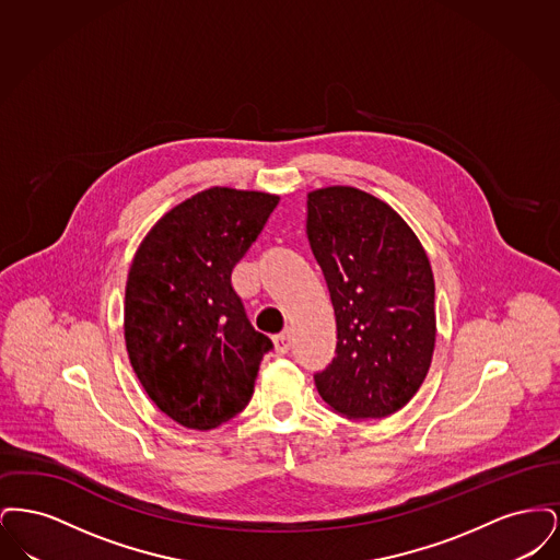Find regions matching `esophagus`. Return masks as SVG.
Masks as SVG:
<instances>
[{
    "label": "esophagus",
    "instance_id": "34e87169",
    "mask_svg": "<svg viewBox=\"0 0 560 560\" xmlns=\"http://www.w3.org/2000/svg\"><path fill=\"white\" fill-rule=\"evenodd\" d=\"M272 345H275V352H277V354H285V352L292 348V331H290V329L281 331L279 336L272 338Z\"/></svg>",
    "mask_w": 560,
    "mask_h": 560
}]
</instances>
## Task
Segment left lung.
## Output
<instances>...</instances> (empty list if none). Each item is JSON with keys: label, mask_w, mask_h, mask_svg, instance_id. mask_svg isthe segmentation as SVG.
Listing matches in <instances>:
<instances>
[{"label": "left lung", "mask_w": 560, "mask_h": 560, "mask_svg": "<svg viewBox=\"0 0 560 560\" xmlns=\"http://www.w3.org/2000/svg\"><path fill=\"white\" fill-rule=\"evenodd\" d=\"M306 206L338 327L336 357L315 375L320 399L348 420L386 418L413 399L432 363L427 252L399 213L361 188H317Z\"/></svg>", "instance_id": "8db88e82"}]
</instances>
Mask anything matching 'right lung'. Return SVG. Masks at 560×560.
Listing matches in <instances>:
<instances>
[{"label": "right lung", "instance_id": "1", "mask_svg": "<svg viewBox=\"0 0 560 560\" xmlns=\"http://www.w3.org/2000/svg\"><path fill=\"white\" fill-rule=\"evenodd\" d=\"M279 195L212 187L163 213L126 283V348L149 399L192 430L235 418L272 348L245 317L231 272Z\"/></svg>", "mask_w": 560, "mask_h": 560}]
</instances>
